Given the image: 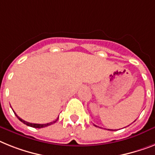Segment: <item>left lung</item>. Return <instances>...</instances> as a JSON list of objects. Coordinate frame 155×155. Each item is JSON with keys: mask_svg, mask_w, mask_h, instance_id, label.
Instances as JSON below:
<instances>
[{"mask_svg": "<svg viewBox=\"0 0 155 155\" xmlns=\"http://www.w3.org/2000/svg\"><path fill=\"white\" fill-rule=\"evenodd\" d=\"M94 126H96V125H94Z\"/></svg>", "mask_w": 155, "mask_h": 155, "instance_id": "1", "label": "left lung"}]
</instances>
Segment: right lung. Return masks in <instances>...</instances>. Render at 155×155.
<instances>
[{
  "instance_id": "obj_1",
  "label": "right lung",
  "mask_w": 155,
  "mask_h": 155,
  "mask_svg": "<svg viewBox=\"0 0 155 155\" xmlns=\"http://www.w3.org/2000/svg\"><path fill=\"white\" fill-rule=\"evenodd\" d=\"M15 113V112H14ZM15 115H16V116L17 117L19 120H20V121L22 123H24V124H26L28 125V126H30V127H35V128H41V127H47V126H49V125H51L53 124H54V123L56 122V121L58 120V117L57 119H56L55 120L53 121V122H51V123H48V124H32V123H29V122H27V121L24 120H22L21 118H20L19 116H17V115L15 113Z\"/></svg>"
}]
</instances>
